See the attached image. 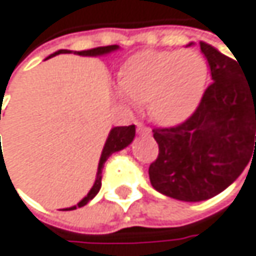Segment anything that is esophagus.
<instances>
[{
	"instance_id": "esophagus-1",
	"label": "esophagus",
	"mask_w": 256,
	"mask_h": 256,
	"mask_svg": "<svg viewBox=\"0 0 256 256\" xmlns=\"http://www.w3.org/2000/svg\"><path fill=\"white\" fill-rule=\"evenodd\" d=\"M135 124H136V130L140 134H150V127H147L142 121H136Z\"/></svg>"
}]
</instances>
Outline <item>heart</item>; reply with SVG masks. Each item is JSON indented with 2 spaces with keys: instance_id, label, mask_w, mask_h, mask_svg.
<instances>
[{
  "instance_id": "heart-1",
  "label": "heart",
  "mask_w": 256,
  "mask_h": 256,
  "mask_svg": "<svg viewBox=\"0 0 256 256\" xmlns=\"http://www.w3.org/2000/svg\"><path fill=\"white\" fill-rule=\"evenodd\" d=\"M210 76L205 56L194 48L144 51L122 66L116 96L129 106L147 103L160 124L186 120L204 97Z\"/></svg>"
}]
</instances>
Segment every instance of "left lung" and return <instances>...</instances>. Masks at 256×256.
<instances>
[{
  "instance_id": "8db88e82",
  "label": "left lung",
  "mask_w": 256,
  "mask_h": 256,
  "mask_svg": "<svg viewBox=\"0 0 256 256\" xmlns=\"http://www.w3.org/2000/svg\"><path fill=\"white\" fill-rule=\"evenodd\" d=\"M212 83L180 124L154 127L159 154L148 167L152 186L168 197L200 202L226 190L256 154V82L238 60L200 42Z\"/></svg>"
}]
</instances>
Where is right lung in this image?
Listing matches in <instances>:
<instances>
[{
    "label": "right lung",
    "mask_w": 256,
    "mask_h": 256,
    "mask_svg": "<svg viewBox=\"0 0 256 256\" xmlns=\"http://www.w3.org/2000/svg\"><path fill=\"white\" fill-rule=\"evenodd\" d=\"M118 45H108V46H97V48H90V50H83V51H77L78 56H100V54H106V52H110L114 50H116ZM59 52H66V50H60L58 52L51 54L50 58L56 56V54ZM48 58V59H50ZM0 118H1V108H0ZM135 138V126H121V127H114V129L110 130L108 140H106V144H104V148L102 152V158H100V162H98V172H97V179L92 185V188H90V191L88 192V196L82 200L80 204H77V206H72V208H68V210H76V208H80V206H84L89 200H92L97 192L100 191L102 188V170H103V166L106 159L115 153V152H120L122 150L124 147L129 146Z\"/></svg>",
    "instance_id": "right-lung-1"
}]
</instances>
